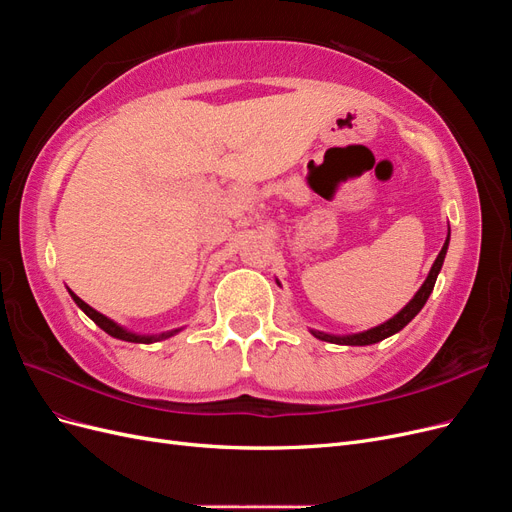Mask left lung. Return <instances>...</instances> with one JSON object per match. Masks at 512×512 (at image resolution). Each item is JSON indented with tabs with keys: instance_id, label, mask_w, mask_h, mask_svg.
Segmentation results:
<instances>
[{
	"instance_id": "8db88e82",
	"label": "left lung",
	"mask_w": 512,
	"mask_h": 512,
	"mask_svg": "<svg viewBox=\"0 0 512 512\" xmlns=\"http://www.w3.org/2000/svg\"><path fill=\"white\" fill-rule=\"evenodd\" d=\"M448 243H451V228H448V235H446V241L442 245V250L436 258V262H433L431 269H429V275L427 280L423 282V286L416 290L414 297L399 309V312L389 318L386 322L378 324V327H371L367 331H361V333H348V335H333V333H324V331H316V329H309V333H312L314 337L322 339V342H329V344H339V346H369V344H378L382 342V339L391 337L395 333H399L401 329L406 327V324L421 312L423 305L427 303L429 294L433 290V286H436V280H438V273L444 265V258H446V250H448Z\"/></svg>"
}]
</instances>
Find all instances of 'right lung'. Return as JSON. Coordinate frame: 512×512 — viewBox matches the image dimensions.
<instances>
[{
	"mask_svg": "<svg viewBox=\"0 0 512 512\" xmlns=\"http://www.w3.org/2000/svg\"><path fill=\"white\" fill-rule=\"evenodd\" d=\"M68 292H70L72 301H74L76 305H79V307L83 309V312H85L91 320H94L104 333H108V335L115 337V339H121V342H132V344H153V342H162V339H168V337L177 335L179 331H183V327H181V329L164 331V333H156V335H149V333H134V331H130V329H126V327H121V324H117L115 320H111L108 316L100 314L98 309H94L91 305H87L81 297H76V294H74L72 290H68Z\"/></svg>",
	"mask_w": 512,
	"mask_h": 512,
	"instance_id": "right-lung-1",
	"label": "right lung"
}]
</instances>
